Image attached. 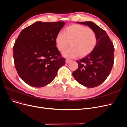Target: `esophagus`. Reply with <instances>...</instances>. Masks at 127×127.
<instances>
[{"label":"esophagus","mask_w":127,"mask_h":127,"mask_svg":"<svg viewBox=\"0 0 127 127\" xmlns=\"http://www.w3.org/2000/svg\"><path fill=\"white\" fill-rule=\"evenodd\" d=\"M71 61V60H69V59H66V63H67H67H69Z\"/></svg>","instance_id":"1"}]
</instances>
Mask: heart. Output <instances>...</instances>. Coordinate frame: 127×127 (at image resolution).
I'll return each instance as SVG.
<instances>
[{"instance_id": "b5f03b06", "label": "heart", "mask_w": 127, "mask_h": 127, "mask_svg": "<svg viewBox=\"0 0 127 127\" xmlns=\"http://www.w3.org/2000/svg\"><path fill=\"white\" fill-rule=\"evenodd\" d=\"M55 43L59 51L63 52L68 47L63 55L67 58L85 57L89 55L96 47L97 37L95 31L88 27L74 24L64 29V33L59 32L55 38Z\"/></svg>"}]
</instances>
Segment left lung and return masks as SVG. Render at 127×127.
<instances>
[{"label": "left lung", "mask_w": 127, "mask_h": 127, "mask_svg": "<svg viewBox=\"0 0 127 127\" xmlns=\"http://www.w3.org/2000/svg\"><path fill=\"white\" fill-rule=\"evenodd\" d=\"M94 30L97 37L95 49L80 61L78 67L72 73L76 80L87 88H95L108 78L114 61V46L106 32L92 22H77Z\"/></svg>", "instance_id": "obj_1"}]
</instances>
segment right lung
I'll list each match as a JSON object with an SVG mask.
<instances>
[{"label": "right lung", "instance_id": "right-lung-1", "mask_svg": "<svg viewBox=\"0 0 127 127\" xmlns=\"http://www.w3.org/2000/svg\"><path fill=\"white\" fill-rule=\"evenodd\" d=\"M65 23L37 22L24 29L13 46V58L19 76L28 85L41 88L49 84L65 64L55 38Z\"/></svg>", "mask_w": 127, "mask_h": 127}]
</instances>
